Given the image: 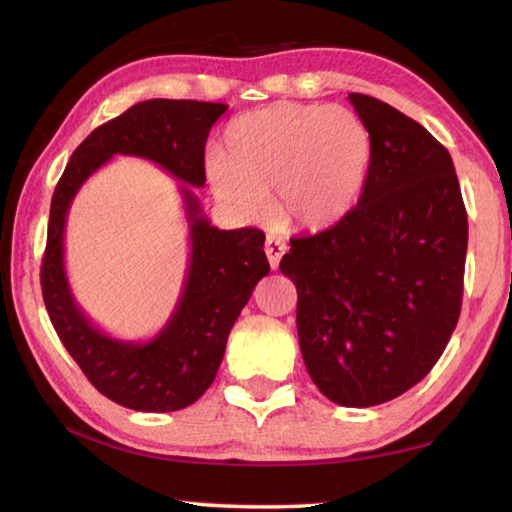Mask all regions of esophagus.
Masks as SVG:
<instances>
[{
	"instance_id": "esophagus-1",
	"label": "esophagus",
	"mask_w": 512,
	"mask_h": 512,
	"mask_svg": "<svg viewBox=\"0 0 512 512\" xmlns=\"http://www.w3.org/2000/svg\"><path fill=\"white\" fill-rule=\"evenodd\" d=\"M264 250H266L268 264H271V268H277V266H280V259H282V255L286 253V244H284V239L271 235V237L266 239V246H264Z\"/></svg>"
}]
</instances>
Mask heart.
Returning a JSON list of instances; mask_svg holds the SVG:
<instances>
[{"instance_id":"b5f03b06","label":"heart","mask_w":512,"mask_h":512,"mask_svg":"<svg viewBox=\"0 0 512 512\" xmlns=\"http://www.w3.org/2000/svg\"><path fill=\"white\" fill-rule=\"evenodd\" d=\"M369 161V134L353 111L284 100L232 120L208 176L239 215L273 201L284 224L327 230L358 203Z\"/></svg>"}]
</instances>
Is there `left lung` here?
I'll list each match as a JSON object with an SVG mask.
<instances>
[{
	"label": "left lung",
	"instance_id": "8db88e82",
	"mask_svg": "<svg viewBox=\"0 0 512 512\" xmlns=\"http://www.w3.org/2000/svg\"><path fill=\"white\" fill-rule=\"evenodd\" d=\"M369 132L358 206L293 237L280 271L297 288L304 365L329 401L371 407L430 374L459 322L468 215L450 152L410 116L349 94Z\"/></svg>",
	"mask_w": 512,
	"mask_h": 512
}]
</instances>
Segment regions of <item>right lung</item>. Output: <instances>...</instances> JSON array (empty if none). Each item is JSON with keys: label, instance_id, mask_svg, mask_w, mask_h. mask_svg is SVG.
Masks as SVG:
<instances>
[{"label": "right lung", "instance_id": "right-lung-1", "mask_svg": "<svg viewBox=\"0 0 512 512\" xmlns=\"http://www.w3.org/2000/svg\"><path fill=\"white\" fill-rule=\"evenodd\" d=\"M228 105L154 98L94 129L55 185L42 259V295L62 345L100 394L136 412H176L199 401L215 380L228 333L255 284L271 266L259 228L219 230L203 215L194 188L206 183V141ZM161 164L186 185L191 266L180 304L150 343L116 341L96 330L72 300L63 273V224L79 185L111 155Z\"/></svg>", "mask_w": 512, "mask_h": 512}]
</instances>
